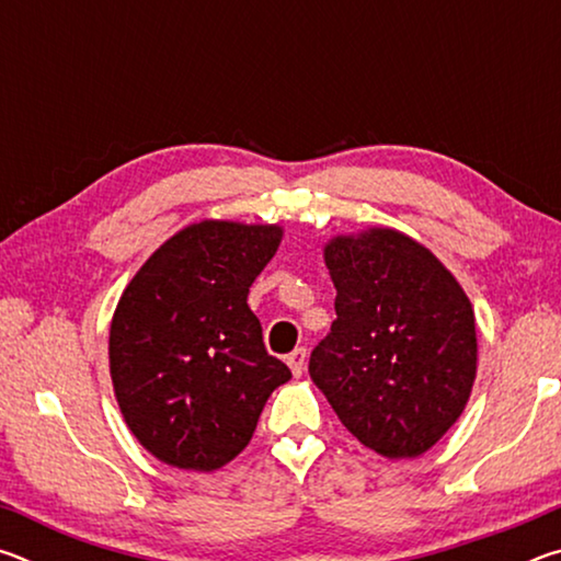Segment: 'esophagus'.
Instances as JSON below:
<instances>
[{"label":"esophagus","instance_id":"obj_1","mask_svg":"<svg viewBox=\"0 0 561 561\" xmlns=\"http://www.w3.org/2000/svg\"><path fill=\"white\" fill-rule=\"evenodd\" d=\"M307 356H309V354H307V348H304V346L294 348L291 354L287 356V364H289L294 376H301V374H304V368H307Z\"/></svg>","mask_w":561,"mask_h":561}]
</instances>
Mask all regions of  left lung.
<instances>
[{"label":"left lung","mask_w":561,"mask_h":561,"mask_svg":"<svg viewBox=\"0 0 561 561\" xmlns=\"http://www.w3.org/2000/svg\"><path fill=\"white\" fill-rule=\"evenodd\" d=\"M336 319L309 376L351 435L383 458L433 448L468 403L478 336L468 294L431 250L391 227L334 237Z\"/></svg>","instance_id":"obj_1"}]
</instances>
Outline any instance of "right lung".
<instances>
[{
    "mask_svg": "<svg viewBox=\"0 0 561 561\" xmlns=\"http://www.w3.org/2000/svg\"><path fill=\"white\" fill-rule=\"evenodd\" d=\"M279 242V225L203 220L160 244L123 291L108 336L111 381L130 433L160 462L222 468L291 378L247 307Z\"/></svg>",
    "mask_w": 561,
    "mask_h": 561,
    "instance_id": "right-lung-1",
    "label": "right lung"
}]
</instances>
